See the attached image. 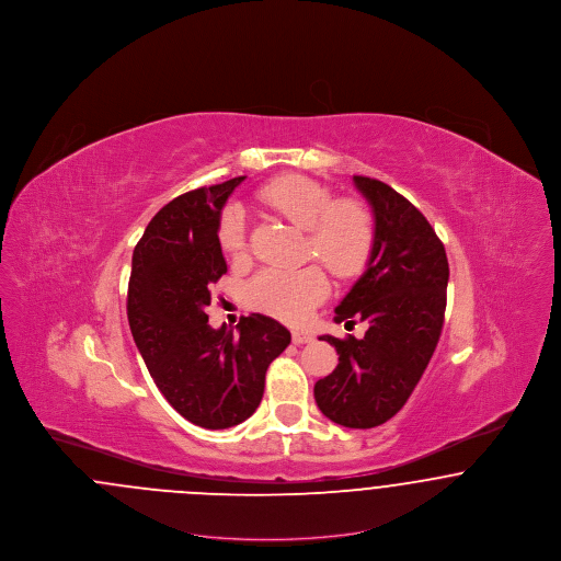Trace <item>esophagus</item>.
<instances>
[{"mask_svg": "<svg viewBox=\"0 0 561 561\" xmlns=\"http://www.w3.org/2000/svg\"><path fill=\"white\" fill-rule=\"evenodd\" d=\"M294 345H307V343H313V334L307 332V330H294L293 332Z\"/></svg>", "mask_w": 561, "mask_h": 561, "instance_id": "1", "label": "esophagus"}]
</instances>
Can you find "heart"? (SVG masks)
Instances as JSON below:
<instances>
[{"mask_svg":"<svg viewBox=\"0 0 561 561\" xmlns=\"http://www.w3.org/2000/svg\"><path fill=\"white\" fill-rule=\"evenodd\" d=\"M256 199L307 231V254L320 259L339 277H357L368 267L376 243L374 216L357 199H334L318 181L288 174L271 181ZM218 241L227 254L245 248V216L240 206L227 208L218 222ZM328 294V279L316 265L302 268H263L245 286V298L279 320L302 321Z\"/></svg>","mask_w":561,"mask_h":561,"instance_id":"1","label":"heart"}]
</instances>
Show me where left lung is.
<instances>
[{
  "mask_svg": "<svg viewBox=\"0 0 561 561\" xmlns=\"http://www.w3.org/2000/svg\"><path fill=\"white\" fill-rule=\"evenodd\" d=\"M373 206L376 243L364 275L336 307V323L364 321V339L321 336L339 366L316 382V401L336 425L373 428L393 419L437 347L450 267L427 218L396 188L353 176Z\"/></svg>",
  "mask_w": 561,
  "mask_h": 561,
  "instance_id": "obj_1",
  "label": "left lung"
}]
</instances>
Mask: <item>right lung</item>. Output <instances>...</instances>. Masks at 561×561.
I'll list each match as a JSON object with an SVG mask.
<instances>
[{
    "label": "right lung",
    "instance_id": "right-lung-1",
    "mask_svg": "<svg viewBox=\"0 0 561 561\" xmlns=\"http://www.w3.org/2000/svg\"><path fill=\"white\" fill-rule=\"evenodd\" d=\"M243 179L174 197L134 248V343L161 396L197 427L229 428L250 419L263 400L268 364L290 345V332L261 313L241 318L236 332L208 323L210 288L227 273L220 213Z\"/></svg>",
    "mask_w": 561,
    "mask_h": 561
}]
</instances>
